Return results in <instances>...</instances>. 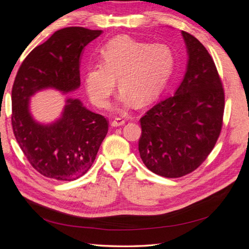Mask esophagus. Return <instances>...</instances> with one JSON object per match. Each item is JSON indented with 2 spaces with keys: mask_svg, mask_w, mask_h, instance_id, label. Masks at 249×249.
Listing matches in <instances>:
<instances>
[{
  "mask_svg": "<svg viewBox=\"0 0 249 249\" xmlns=\"http://www.w3.org/2000/svg\"><path fill=\"white\" fill-rule=\"evenodd\" d=\"M125 124V120L124 118H115L113 122L111 123L112 126H120V125H124Z\"/></svg>",
  "mask_w": 249,
  "mask_h": 249,
  "instance_id": "34e87169",
  "label": "esophagus"
}]
</instances>
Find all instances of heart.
<instances>
[{
    "mask_svg": "<svg viewBox=\"0 0 249 249\" xmlns=\"http://www.w3.org/2000/svg\"><path fill=\"white\" fill-rule=\"evenodd\" d=\"M101 64L88 66L85 87L96 107L107 108L116 86L119 101L143 105L159 93L175 67V54L165 43H147L126 36L111 39L101 49Z\"/></svg>",
    "mask_w": 249,
    "mask_h": 249,
    "instance_id": "1",
    "label": "heart"
}]
</instances>
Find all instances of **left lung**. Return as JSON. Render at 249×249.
I'll return each instance as SVG.
<instances>
[{"label": "left lung", "instance_id": "left-lung-1", "mask_svg": "<svg viewBox=\"0 0 249 249\" xmlns=\"http://www.w3.org/2000/svg\"><path fill=\"white\" fill-rule=\"evenodd\" d=\"M182 35L189 56L182 83L140 118L141 159L164 178L184 177L200 166L222 127L224 90L216 65L197 38Z\"/></svg>", "mask_w": 249, "mask_h": 249}]
</instances>
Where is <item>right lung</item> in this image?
Returning <instances> with one entry per match:
<instances>
[{
	"instance_id": "1",
	"label": "right lung",
	"mask_w": 249,
	"mask_h": 249,
	"mask_svg": "<svg viewBox=\"0 0 249 249\" xmlns=\"http://www.w3.org/2000/svg\"><path fill=\"white\" fill-rule=\"evenodd\" d=\"M102 32L82 27L58 30L25 58L14 80V136L32 167L47 178L73 180L84 176L106 137L109 122L79 100L69 99L57 122L41 124L30 113V97L47 88L63 93L78 89L83 50Z\"/></svg>"
}]
</instances>
